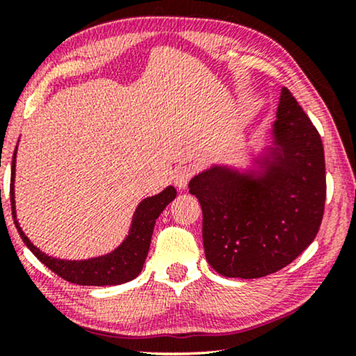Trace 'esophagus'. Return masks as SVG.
I'll use <instances>...</instances> for the list:
<instances>
[{"label": "esophagus", "mask_w": 356, "mask_h": 356, "mask_svg": "<svg viewBox=\"0 0 356 356\" xmlns=\"http://www.w3.org/2000/svg\"><path fill=\"white\" fill-rule=\"evenodd\" d=\"M191 177H193L191 167H178L177 172H175V184H177L179 189H184L188 186Z\"/></svg>", "instance_id": "34e87169"}]
</instances>
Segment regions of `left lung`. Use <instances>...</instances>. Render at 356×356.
Here are the masks:
<instances>
[{"label": "left lung", "mask_w": 356, "mask_h": 356, "mask_svg": "<svg viewBox=\"0 0 356 356\" xmlns=\"http://www.w3.org/2000/svg\"><path fill=\"white\" fill-rule=\"evenodd\" d=\"M189 193L202 209L206 259L223 277L274 274L313 243L325 204L324 147L289 89L254 167L212 165L189 181Z\"/></svg>", "instance_id": "8db88e82"}]
</instances>
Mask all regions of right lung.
<instances>
[{"label": "right lung", "instance_id": "right-lung-1", "mask_svg": "<svg viewBox=\"0 0 356 356\" xmlns=\"http://www.w3.org/2000/svg\"><path fill=\"white\" fill-rule=\"evenodd\" d=\"M16 154L17 145L13 155V170H11V209L14 225H16L19 235L22 241L31 250L40 262H43L48 269L60 275L71 284L76 285H94V286H105V285H120L124 282L136 279L143 270L145 257H147L150 238L154 233V225L163 209L177 197V189L173 186H167L162 193L155 196L145 197L144 201L139 202L136 209L133 222L128 236L124 238L123 243L108 254L90 257V259L82 261H70L60 259V257L48 256L42 252L26 236L22 228L19 227L16 217V201H14V175H16Z\"/></svg>", "mask_w": 356, "mask_h": 356}]
</instances>
